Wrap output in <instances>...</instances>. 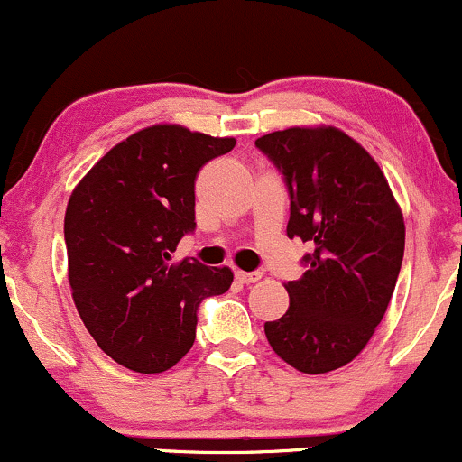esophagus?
<instances>
[{
    "label": "esophagus",
    "instance_id": "1",
    "mask_svg": "<svg viewBox=\"0 0 462 462\" xmlns=\"http://www.w3.org/2000/svg\"><path fill=\"white\" fill-rule=\"evenodd\" d=\"M235 278L241 284H252V282H258V280L263 278V273L261 272H236Z\"/></svg>",
    "mask_w": 462,
    "mask_h": 462
}]
</instances>
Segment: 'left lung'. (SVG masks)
Here are the masks:
<instances>
[{
  "mask_svg": "<svg viewBox=\"0 0 462 462\" xmlns=\"http://www.w3.org/2000/svg\"><path fill=\"white\" fill-rule=\"evenodd\" d=\"M291 195L289 238L309 243L306 272L284 284L289 310L264 323L269 346L301 374L352 363L383 321L404 258V217L383 169L332 125L256 139Z\"/></svg>",
  "mask_w": 462,
  "mask_h": 462,
  "instance_id": "left-lung-1",
  "label": "left lung"
}]
</instances>
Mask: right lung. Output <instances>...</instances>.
<instances>
[{"label": "right lung", "mask_w": 462, "mask_h": 462, "mask_svg": "<svg viewBox=\"0 0 462 462\" xmlns=\"http://www.w3.org/2000/svg\"><path fill=\"white\" fill-rule=\"evenodd\" d=\"M235 139L158 124L116 143L69 198L65 243L73 301L115 363L171 369L193 347L199 304L230 289V267L171 263L195 230V178Z\"/></svg>", "instance_id": "add662e5"}]
</instances>
